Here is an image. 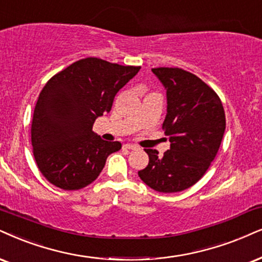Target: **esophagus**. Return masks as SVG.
<instances>
[{"instance_id": "1", "label": "esophagus", "mask_w": 262, "mask_h": 262, "mask_svg": "<svg viewBox=\"0 0 262 262\" xmlns=\"http://www.w3.org/2000/svg\"><path fill=\"white\" fill-rule=\"evenodd\" d=\"M123 148H125V150H135L137 146H135V145H133V144H124Z\"/></svg>"}]
</instances>
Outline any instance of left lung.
I'll return each mask as SVG.
<instances>
[{
	"label": "left lung",
	"mask_w": 262,
	"mask_h": 262,
	"mask_svg": "<svg viewBox=\"0 0 262 262\" xmlns=\"http://www.w3.org/2000/svg\"><path fill=\"white\" fill-rule=\"evenodd\" d=\"M152 72L167 89V116L163 122L170 150L158 156L145 148L146 168L139 177L163 193L191 187L205 174L219 151L226 118L219 95L196 75L180 68H156Z\"/></svg>",
	"instance_id": "obj_1"
}]
</instances>
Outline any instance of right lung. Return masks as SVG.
Segmentation results:
<instances>
[{
    "label": "right lung",
    "instance_id": "1",
    "mask_svg": "<svg viewBox=\"0 0 262 262\" xmlns=\"http://www.w3.org/2000/svg\"><path fill=\"white\" fill-rule=\"evenodd\" d=\"M140 66L85 58L54 75L39 93L31 123L32 152L41 174L74 191L92 184L120 141L94 135L95 118L111 111L117 92Z\"/></svg>",
    "mask_w": 262,
    "mask_h": 262
}]
</instances>
